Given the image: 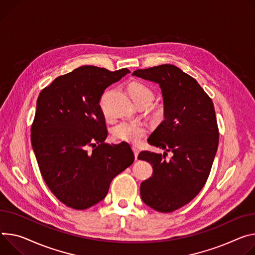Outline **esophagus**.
Instances as JSON below:
<instances>
[{
    "instance_id": "34e87169",
    "label": "esophagus",
    "mask_w": 255,
    "mask_h": 255,
    "mask_svg": "<svg viewBox=\"0 0 255 255\" xmlns=\"http://www.w3.org/2000/svg\"><path fill=\"white\" fill-rule=\"evenodd\" d=\"M132 149H133V151H134L135 159H137V156H138V154H139V149H138L136 146H133V147H132Z\"/></svg>"
}]
</instances>
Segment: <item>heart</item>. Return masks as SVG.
<instances>
[{
  "mask_svg": "<svg viewBox=\"0 0 255 255\" xmlns=\"http://www.w3.org/2000/svg\"><path fill=\"white\" fill-rule=\"evenodd\" d=\"M129 95L134 103L139 101H147L149 104L154 98L153 91L141 82H132L128 87ZM146 134V126L136 121H122L113 129V135L116 139L137 143Z\"/></svg>",
  "mask_w": 255,
  "mask_h": 255,
  "instance_id": "1",
  "label": "heart"
}]
</instances>
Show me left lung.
I'll list each match as a JSON object with an SVG mask.
<instances>
[{
    "mask_svg": "<svg viewBox=\"0 0 255 255\" xmlns=\"http://www.w3.org/2000/svg\"><path fill=\"white\" fill-rule=\"evenodd\" d=\"M132 75L157 83L164 103V121L147 141L165 152L138 154L153 170L140 185V196L153 210L171 213L191 201L210 175L219 144L214 104L194 78L174 65L140 69ZM167 151L173 153L170 161L164 159Z\"/></svg>",
    "mask_w": 255,
    "mask_h": 255,
    "instance_id": "8db88e82",
    "label": "left lung"
}]
</instances>
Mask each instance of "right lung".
I'll use <instances>...</instances> for the list:
<instances>
[{
  "label": "right lung",
  "mask_w": 255,
  "mask_h": 255,
  "mask_svg": "<svg viewBox=\"0 0 255 255\" xmlns=\"http://www.w3.org/2000/svg\"><path fill=\"white\" fill-rule=\"evenodd\" d=\"M128 73L126 68L111 72L82 66L57 77L38 96L32 148L48 187L74 210L102 201L112 180L134 161L127 142H104L108 131L100 106L105 89Z\"/></svg>",
  "instance_id": "obj_1"
}]
</instances>
